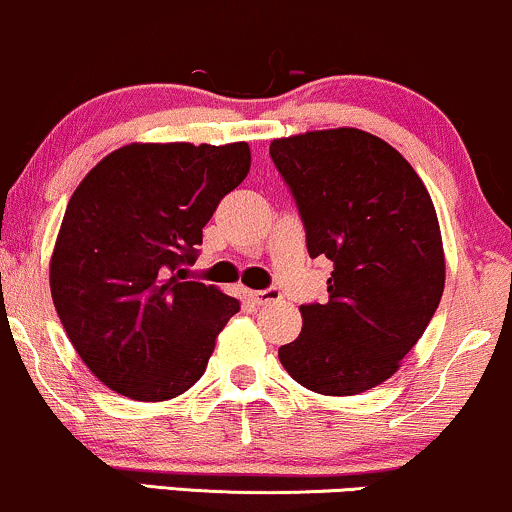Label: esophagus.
I'll use <instances>...</instances> for the list:
<instances>
[{"label": "esophagus", "instance_id": "34e87169", "mask_svg": "<svg viewBox=\"0 0 512 512\" xmlns=\"http://www.w3.org/2000/svg\"><path fill=\"white\" fill-rule=\"evenodd\" d=\"M254 300L258 304H271V302H280L283 300V292L278 287H266V290H258L254 292Z\"/></svg>", "mask_w": 512, "mask_h": 512}]
</instances>
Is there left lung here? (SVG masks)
Wrapping results in <instances>:
<instances>
[{"label":"left lung","mask_w":512,"mask_h":512,"mask_svg":"<svg viewBox=\"0 0 512 512\" xmlns=\"http://www.w3.org/2000/svg\"><path fill=\"white\" fill-rule=\"evenodd\" d=\"M300 210L309 256L333 263L324 304H302V333L280 363L317 394L350 396L399 370L438 309L445 254L433 200L392 145L355 128L271 142Z\"/></svg>","instance_id":"left-lung-1"}]
</instances>
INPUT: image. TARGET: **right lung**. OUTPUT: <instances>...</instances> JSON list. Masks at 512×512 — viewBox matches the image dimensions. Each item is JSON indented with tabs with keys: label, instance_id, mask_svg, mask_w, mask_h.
Masks as SVG:
<instances>
[{
	"label": "right lung",
	"instance_id": "obj_1",
	"mask_svg": "<svg viewBox=\"0 0 512 512\" xmlns=\"http://www.w3.org/2000/svg\"><path fill=\"white\" fill-rule=\"evenodd\" d=\"M232 145H125L70 198L50 261V292L84 365L113 392L166 401L203 377L239 300L186 278L203 227L246 179Z\"/></svg>",
	"mask_w": 512,
	"mask_h": 512
}]
</instances>
